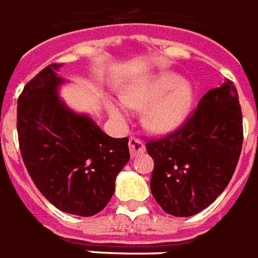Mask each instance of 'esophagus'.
Returning <instances> with one entry per match:
<instances>
[{"label":"esophagus","mask_w":258,"mask_h":258,"mask_svg":"<svg viewBox=\"0 0 258 258\" xmlns=\"http://www.w3.org/2000/svg\"><path fill=\"white\" fill-rule=\"evenodd\" d=\"M129 150H131V155L132 158L137 157V155H140L143 152L146 151V147H144V144H143L139 139L136 137H131L129 139Z\"/></svg>","instance_id":"34e87169"}]
</instances>
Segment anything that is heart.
Instances as JSON below:
<instances>
[{
  "instance_id": "heart-1",
  "label": "heart",
  "mask_w": 258,
  "mask_h": 258,
  "mask_svg": "<svg viewBox=\"0 0 258 258\" xmlns=\"http://www.w3.org/2000/svg\"><path fill=\"white\" fill-rule=\"evenodd\" d=\"M122 101L131 108L143 111V123L148 131L166 135L181 126L194 104V92L177 74H158L127 88ZM107 110L118 122H125V108L115 101H108Z\"/></svg>"
}]
</instances>
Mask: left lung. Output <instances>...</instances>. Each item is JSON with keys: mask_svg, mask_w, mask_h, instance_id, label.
<instances>
[{"mask_svg": "<svg viewBox=\"0 0 258 258\" xmlns=\"http://www.w3.org/2000/svg\"><path fill=\"white\" fill-rule=\"evenodd\" d=\"M242 142L239 99L227 80L201 99L181 129L146 144L154 159L150 187L159 206L189 217L213 204L234 174Z\"/></svg>", "mask_w": 258, "mask_h": 258, "instance_id": "obj_1", "label": "left lung"}]
</instances>
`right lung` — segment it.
Listing matches in <instances>:
<instances>
[{"label":"right lung","instance_id":"add662e5","mask_svg":"<svg viewBox=\"0 0 258 258\" xmlns=\"http://www.w3.org/2000/svg\"><path fill=\"white\" fill-rule=\"evenodd\" d=\"M50 64L24 86L18 135L27 172L45 198L66 213L89 217L106 208L129 161L125 139H114L60 97L69 81Z\"/></svg>","mask_w":258,"mask_h":258}]
</instances>
